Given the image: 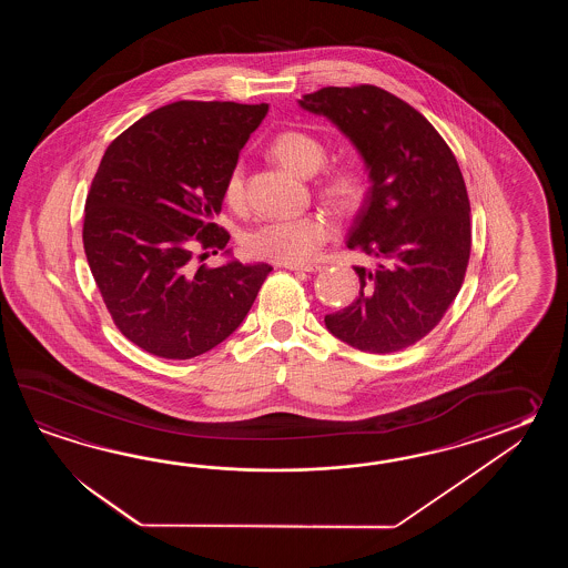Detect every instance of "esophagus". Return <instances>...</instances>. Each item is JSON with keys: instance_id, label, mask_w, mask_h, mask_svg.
I'll use <instances>...</instances> for the list:
<instances>
[{"instance_id": "esophagus-1", "label": "esophagus", "mask_w": 568, "mask_h": 568, "mask_svg": "<svg viewBox=\"0 0 568 568\" xmlns=\"http://www.w3.org/2000/svg\"><path fill=\"white\" fill-rule=\"evenodd\" d=\"M284 267H288L292 272H306V274H313V272L321 270L318 264H286Z\"/></svg>"}]
</instances>
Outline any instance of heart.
I'll return each instance as SVG.
<instances>
[{
	"mask_svg": "<svg viewBox=\"0 0 568 568\" xmlns=\"http://www.w3.org/2000/svg\"><path fill=\"white\" fill-rule=\"evenodd\" d=\"M274 160L296 176H313L323 169L326 160L325 145L311 133L282 132L270 145ZM321 193L328 205L338 211L357 209L365 194L362 172L355 166H337L326 172ZM223 196L227 205L242 206L245 199V176L242 164L230 170ZM335 233L333 223L325 215L276 219L257 225L243 237V247L252 257L276 262V264H304L318 254Z\"/></svg>",
	"mask_w": 568,
	"mask_h": 568,
	"instance_id": "1",
	"label": "heart"
}]
</instances>
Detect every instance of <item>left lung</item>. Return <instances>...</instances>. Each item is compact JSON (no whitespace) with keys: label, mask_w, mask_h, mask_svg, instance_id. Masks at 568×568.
<instances>
[{"label":"left lung","mask_w":568,"mask_h":568,"mask_svg":"<svg viewBox=\"0 0 568 568\" xmlns=\"http://www.w3.org/2000/svg\"><path fill=\"white\" fill-rule=\"evenodd\" d=\"M298 105L349 140L372 182L347 247L374 266L355 267L359 296L326 314V328L367 353L406 349L438 325L469 264L471 206L457 158L423 113L379 87H325Z\"/></svg>","instance_id":"left-lung-1"}]
</instances>
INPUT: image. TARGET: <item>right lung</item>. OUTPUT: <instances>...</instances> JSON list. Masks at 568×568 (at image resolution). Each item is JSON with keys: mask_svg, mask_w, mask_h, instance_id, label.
Wrapping results in <instances>:
<instances>
[{"mask_svg": "<svg viewBox=\"0 0 568 568\" xmlns=\"http://www.w3.org/2000/svg\"><path fill=\"white\" fill-rule=\"evenodd\" d=\"M267 103L176 101L109 144L87 194L83 245L109 314L156 357L217 347L250 313L272 266L231 257L194 267L193 250H225L223 184ZM217 254V252H215Z\"/></svg>", "mask_w": 568, "mask_h": 568, "instance_id": "obj_1", "label": "right lung"}]
</instances>
